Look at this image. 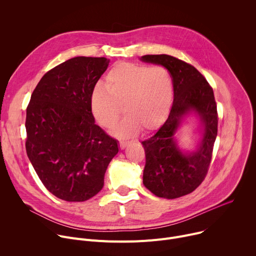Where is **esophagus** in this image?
I'll return each instance as SVG.
<instances>
[{
	"label": "esophagus",
	"instance_id": "obj_1",
	"mask_svg": "<svg viewBox=\"0 0 256 256\" xmlns=\"http://www.w3.org/2000/svg\"><path fill=\"white\" fill-rule=\"evenodd\" d=\"M128 140H120V148L122 150V149H124L126 146H128Z\"/></svg>",
	"mask_w": 256,
	"mask_h": 256
}]
</instances>
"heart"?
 <instances>
[{
    "label": "heart",
    "instance_id": "1",
    "mask_svg": "<svg viewBox=\"0 0 256 256\" xmlns=\"http://www.w3.org/2000/svg\"><path fill=\"white\" fill-rule=\"evenodd\" d=\"M172 98V78L165 68L122 62L108 72L104 87L94 89L91 106L97 122L112 128L122 114V105L126 116L112 132L128 138L140 128L151 130L158 126L167 116Z\"/></svg>",
    "mask_w": 256,
    "mask_h": 256
}]
</instances>
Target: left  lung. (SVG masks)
Masks as SVG:
<instances>
[{
	"instance_id": "left-lung-1",
	"label": "left lung",
	"mask_w": 256,
	"mask_h": 256,
	"mask_svg": "<svg viewBox=\"0 0 256 256\" xmlns=\"http://www.w3.org/2000/svg\"><path fill=\"white\" fill-rule=\"evenodd\" d=\"M140 60L165 66L172 77L174 100L170 114L142 144L146 154L144 186L158 198L173 200L196 190L206 176L218 134L216 103L212 86L190 64L168 54H147ZM190 108L202 118L204 136L196 152L182 154L172 136Z\"/></svg>"
}]
</instances>
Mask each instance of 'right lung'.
Segmentation results:
<instances>
[{
	"instance_id": "right-lung-1",
	"label": "right lung",
	"mask_w": 256,
	"mask_h": 256,
	"mask_svg": "<svg viewBox=\"0 0 256 256\" xmlns=\"http://www.w3.org/2000/svg\"><path fill=\"white\" fill-rule=\"evenodd\" d=\"M106 58L77 56L46 72L26 109L27 156L46 188L66 202H85L104 186L118 142L95 124L91 97Z\"/></svg>"
}]
</instances>
